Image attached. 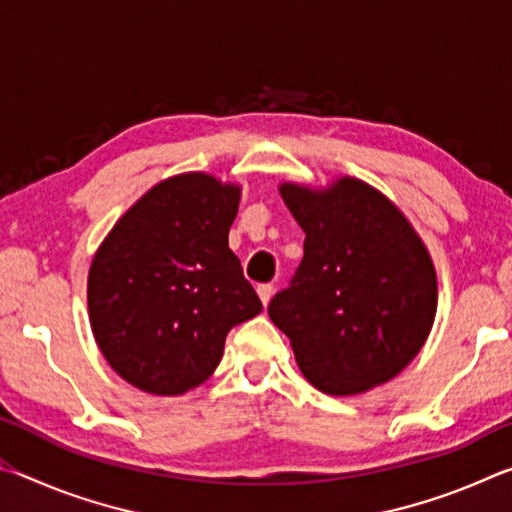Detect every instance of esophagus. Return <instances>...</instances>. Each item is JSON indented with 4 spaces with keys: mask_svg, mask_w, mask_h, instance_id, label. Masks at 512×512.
<instances>
[{
    "mask_svg": "<svg viewBox=\"0 0 512 512\" xmlns=\"http://www.w3.org/2000/svg\"><path fill=\"white\" fill-rule=\"evenodd\" d=\"M273 284H262V287H257V293H259V300H262V305L266 307L268 302H271L273 298Z\"/></svg>",
    "mask_w": 512,
    "mask_h": 512,
    "instance_id": "1",
    "label": "esophagus"
}]
</instances>
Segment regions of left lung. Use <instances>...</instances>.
Here are the masks:
<instances>
[{"label":"left lung","mask_w":512,"mask_h":512,"mask_svg":"<svg viewBox=\"0 0 512 512\" xmlns=\"http://www.w3.org/2000/svg\"><path fill=\"white\" fill-rule=\"evenodd\" d=\"M305 230V257L268 316L291 339L311 384L354 395L393 379L427 341L436 271L402 212L377 189L341 178L325 192L282 185Z\"/></svg>","instance_id":"1"}]
</instances>
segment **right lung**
Returning a JSON list of instances; mask_svg holds the SVG:
<instances>
[{
    "mask_svg": "<svg viewBox=\"0 0 512 512\" xmlns=\"http://www.w3.org/2000/svg\"><path fill=\"white\" fill-rule=\"evenodd\" d=\"M237 210L239 187L183 173L144 194L94 255L92 332L128 384L192 391L219 366L230 329L262 311L228 248Z\"/></svg>",
    "mask_w": 512,
    "mask_h": 512,
    "instance_id": "add662e5",
    "label": "right lung"
}]
</instances>
